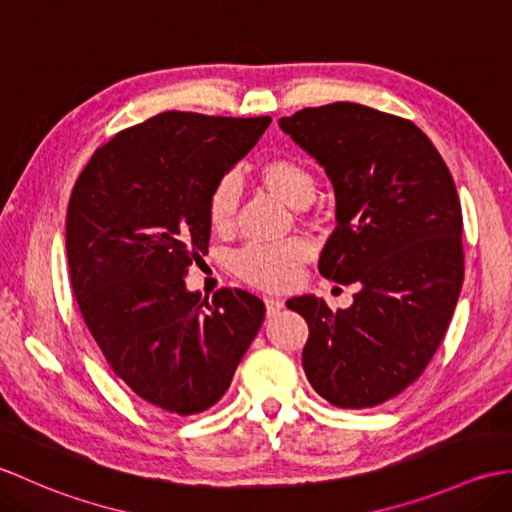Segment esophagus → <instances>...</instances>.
Masks as SVG:
<instances>
[{
  "label": "esophagus",
  "mask_w": 512,
  "mask_h": 512,
  "mask_svg": "<svg viewBox=\"0 0 512 512\" xmlns=\"http://www.w3.org/2000/svg\"><path fill=\"white\" fill-rule=\"evenodd\" d=\"M283 310V301L281 299H266V314L275 316Z\"/></svg>",
  "instance_id": "34e87169"
}]
</instances>
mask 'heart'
<instances>
[{
  "instance_id": "heart-1",
  "label": "heart",
  "mask_w": 512,
  "mask_h": 512,
  "mask_svg": "<svg viewBox=\"0 0 512 512\" xmlns=\"http://www.w3.org/2000/svg\"><path fill=\"white\" fill-rule=\"evenodd\" d=\"M257 176L272 196L292 209L310 205L316 194V176L310 165L290 154H277L259 163ZM240 181L233 174L222 176L207 198V218L211 229L227 235L235 227L240 207ZM312 257V246L301 237L281 244H248L235 255V272L261 290H285L294 285L299 270Z\"/></svg>"
}]
</instances>
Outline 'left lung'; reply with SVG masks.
Masks as SVG:
<instances>
[{
    "mask_svg": "<svg viewBox=\"0 0 512 512\" xmlns=\"http://www.w3.org/2000/svg\"><path fill=\"white\" fill-rule=\"evenodd\" d=\"M279 126L334 185L338 227L320 275L360 285L347 310L314 294L288 301L310 327L303 371L331 406H379L417 382L456 310L465 255L454 178L419 126L364 104L303 109Z\"/></svg>",
    "mask_w": 512,
    "mask_h": 512,
    "instance_id": "obj_1",
    "label": "left lung"
}]
</instances>
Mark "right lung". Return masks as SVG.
<instances>
[{
  "mask_svg": "<svg viewBox=\"0 0 512 512\" xmlns=\"http://www.w3.org/2000/svg\"><path fill=\"white\" fill-rule=\"evenodd\" d=\"M270 117L168 111L93 152L67 207V261L80 314L113 373L152 408L189 417L218 403L264 323V301L185 288L207 255L211 187Z\"/></svg>",
  "mask_w": 512,
  "mask_h": 512,
  "instance_id": "right-lung-1",
  "label": "right lung"
}]
</instances>
